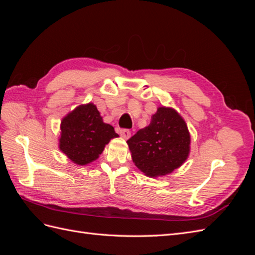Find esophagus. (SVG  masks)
I'll return each instance as SVG.
<instances>
[{
    "instance_id": "obj_1",
    "label": "esophagus",
    "mask_w": 255,
    "mask_h": 255,
    "mask_svg": "<svg viewBox=\"0 0 255 255\" xmlns=\"http://www.w3.org/2000/svg\"><path fill=\"white\" fill-rule=\"evenodd\" d=\"M119 133H120L121 137L125 138V139H128V138H129V136H130V130L128 128H120Z\"/></svg>"
}]
</instances>
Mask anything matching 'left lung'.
Instances as JSON below:
<instances>
[{"label": "left lung", "instance_id": "8db88e82", "mask_svg": "<svg viewBox=\"0 0 255 255\" xmlns=\"http://www.w3.org/2000/svg\"><path fill=\"white\" fill-rule=\"evenodd\" d=\"M132 158L148 176L172 172L186 160L190 136L186 123L174 110L158 107L148 127L128 140Z\"/></svg>", "mask_w": 255, "mask_h": 255}]
</instances>
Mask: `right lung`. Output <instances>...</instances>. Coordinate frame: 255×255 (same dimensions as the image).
<instances>
[{
    "instance_id": "right-lung-1",
    "label": "right lung",
    "mask_w": 255,
    "mask_h": 255,
    "mask_svg": "<svg viewBox=\"0 0 255 255\" xmlns=\"http://www.w3.org/2000/svg\"><path fill=\"white\" fill-rule=\"evenodd\" d=\"M59 149L78 165H87L99 157L105 144L119 135L104 123L92 103L81 105L61 121Z\"/></svg>"
}]
</instances>
